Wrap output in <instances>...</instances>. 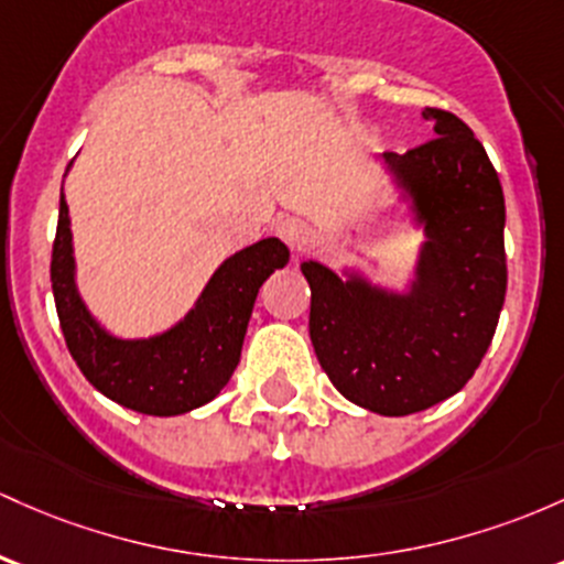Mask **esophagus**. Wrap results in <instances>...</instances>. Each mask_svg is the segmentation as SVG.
Instances as JSON below:
<instances>
[{
  "label": "esophagus",
  "instance_id": "esophagus-1",
  "mask_svg": "<svg viewBox=\"0 0 564 564\" xmlns=\"http://www.w3.org/2000/svg\"><path fill=\"white\" fill-rule=\"evenodd\" d=\"M275 235L283 240V243L289 246L292 251H302L305 246H311L313 240V230L305 225L302 219H294V216H289V219H281L275 225Z\"/></svg>",
  "mask_w": 564,
  "mask_h": 564
}]
</instances>
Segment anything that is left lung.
I'll list each match as a JSON object with an SVG mask.
<instances>
[{
	"mask_svg": "<svg viewBox=\"0 0 564 564\" xmlns=\"http://www.w3.org/2000/svg\"><path fill=\"white\" fill-rule=\"evenodd\" d=\"M423 117L433 120L431 141L382 154L425 232L410 292L302 262L318 364L345 399L386 417L460 391L490 348L506 300L498 171L460 117L433 107Z\"/></svg>",
	"mask_w": 564,
	"mask_h": 564,
	"instance_id": "1",
	"label": "left lung"
}]
</instances>
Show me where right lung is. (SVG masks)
Returning <instances> with one entry per match:
<instances>
[{
  "mask_svg": "<svg viewBox=\"0 0 564 564\" xmlns=\"http://www.w3.org/2000/svg\"><path fill=\"white\" fill-rule=\"evenodd\" d=\"M286 262L281 240H259L219 264L176 326L150 339H120L93 318L77 292L69 206L61 192L51 262L61 332L90 386L133 412L171 417L216 399L240 361L259 286Z\"/></svg>",
  "mask_w": 564,
  "mask_h": 564,
  "instance_id": "1",
  "label": "right lung"
}]
</instances>
